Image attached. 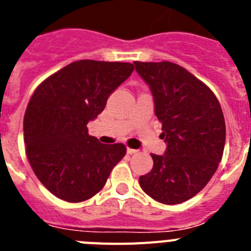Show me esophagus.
<instances>
[{
  "instance_id": "1",
  "label": "esophagus",
  "mask_w": 251,
  "mask_h": 251,
  "mask_svg": "<svg viewBox=\"0 0 251 251\" xmlns=\"http://www.w3.org/2000/svg\"><path fill=\"white\" fill-rule=\"evenodd\" d=\"M127 153L128 154H134V153H137V150H133V148H127Z\"/></svg>"
}]
</instances>
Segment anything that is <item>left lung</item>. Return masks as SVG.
Listing matches in <instances>:
<instances>
[{"instance_id":"left-lung-1","label":"left lung","mask_w":251,"mask_h":251,"mask_svg":"<svg viewBox=\"0 0 251 251\" xmlns=\"http://www.w3.org/2000/svg\"><path fill=\"white\" fill-rule=\"evenodd\" d=\"M134 66L150 85L167 143L165 154H151L153 168L139 177V185L158 202H185L207 185L223 158V109L212 90L182 66L170 61H134Z\"/></svg>"}]
</instances>
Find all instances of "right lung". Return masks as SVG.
I'll list each match as a JSON object with an SVG mask.
<instances>
[{
	"mask_svg": "<svg viewBox=\"0 0 251 251\" xmlns=\"http://www.w3.org/2000/svg\"><path fill=\"white\" fill-rule=\"evenodd\" d=\"M133 70L129 63L79 60L35 89L24 117L26 154L40 182L61 200L81 202L98 194L126 156V146L101 145L86 124Z\"/></svg>",
	"mask_w": 251,
	"mask_h": 251,
	"instance_id": "1",
	"label": "right lung"
}]
</instances>
